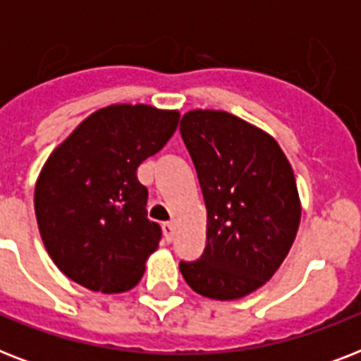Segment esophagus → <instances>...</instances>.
Here are the masks:
<instances>
[{
  "instance_id": "obj_1",
  "label": "esophagus",
  "mask_w": 361,
  "mask_h": 361,
  "mask_svg": "<svg viewBox=\"0 0 361 361\" xmlns=\"http://www.w3.org/2000/svg\"><path fill=\"white\" fill-rule=\"evenodd\" d=\"M174 231H176V226L172 225V223H164V225H163L164 240H166V241L174 240Z\"/></svg>"
}]
</instances>
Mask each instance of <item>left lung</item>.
Wrapping results in <instances>:
<instances>
[{"label": "left lung", "instance_id": "8db88e82", "mask_svg": "<svg viewBox=\"0 0 361 361\" xmlns=\"http://www.w3.org/2000/svg\"><path fill=\"white\" fill-rule=\"evenodd\" d=\"M181 138L197 169L208 225L206 249L180 271L192 290L238 300L271 279L296 238L302 208L279 144L223 110H191Z\"/></svg>", "mask_w": 361, "mask_h": 361}]
</instances>
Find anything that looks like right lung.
Returning a JSON list of instances; mask_svg holds the SVG:
<instances>
[{
	"mask_svg": "<svg viewBox=\"0 0 361 361\" xmlns=\"http://www.w3.org/2000/svg\"><path fill=\"white\" fill-rule=\"evenodd\" d=\"M176 110L112 104L93 112L52 152L35 185L42 243L69 279L90 290L127 292L142 279L161 226L147 219L142 161L178 129Z\"/></svg>",
	"mask_w": 361,
	"mask_h": 361,
	"instance_id": "add662e5",
	"label": "right lung"
}]
</instances>
